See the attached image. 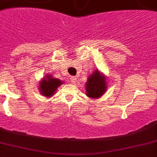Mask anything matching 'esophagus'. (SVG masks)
I'll return each instance as SVG.
<instances>
[{
    "instance_id": "esophagus-1",
    "label": "esophagus",
    "mask_w": 157,
    "mask_h": 157,
    "mask_svg": "<svg viewBox=\"0 0 157 157\" xmlns=\"http://www.w3.org/2000/svg\"><path fill=\"white\" fill-rule=\"evenodd\" d=\"M71 80L73 83H75L76 82H77V78L75 77V76H72V77H71Z\"/></svg>"
}]
</instances>
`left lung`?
<instances>
[{"instance_id": "1", "label": "left lung", "mask_w": 157, "mask_h": 157, "mask_svg": "<svg viewBox=\"0 0 157 157\" xmlns=\"http://www.w3.org/2000/svg\"><path fill=\"white\" fill-rule=\"evenodd\" d=\"M86 82V92L90 98H99L102 96L107 89V82L104 76L100 75L99 71H94V73L88 77Z\"/></svg>"}]
</instances>
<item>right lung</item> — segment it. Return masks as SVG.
<instances>
[{"label": "right lung", "instance_id": "add662e5", "mask_svg": "<svg viewBox=\"0 0 157 157\" xmlns=\"http://www.w3.org/2000/svg\"><path fill=\"white\" fill-rule=\"evenodd\" d=\"M62 84V81L57 78L48 76L44 78V79L40 83V91L44 96L50 97L56 91L57 88Z\"/></svg>", "mask_w": 157, "mask_h": 157}]
</instances>
